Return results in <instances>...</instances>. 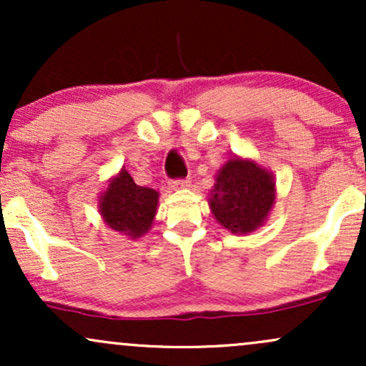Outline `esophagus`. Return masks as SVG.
<instances>
[{
    "label": "esophagus",
    "mask_w": 366,
    "mask_h": 366,
    "mask_svg": "<svg viewBox=\"0 0 366 366\" xmlns=\"http://www.w3.org/2000/svg\"><path fill=\"white\" fill-rule=\"evenodd\" d=\"M191 186V180L189 179H175L170 182V187L172 189H184V187H189Z\"/></svg>",
    "instance_id": "obj_1"
}]
</instances>
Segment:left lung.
<instances>
[{
    "label": "left lung",
    "instance_id": "left-lung-1",
    "mask_svg": "<svg viewBox=\"0 0 366 366\" xmlns=\"http://www.w3.org/2000/svg\"><path fill=\"white\" fill-rule=\"evenodd\" d=\"M274 199V177L253 162L232 158L218 172L208 203L225 229L247 234L263 224Z\"/></svg>",
    "mask_w": 366,
    "mask_h": 366
}]
</instances>
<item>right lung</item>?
I'll use <instances>...</instances> for the list:
<instances>
[{
	"label": "right lung",
	"mask_w": 366,
	"mask_h": 366,
	"mask_svg": "<svg viewBox=\"0 0 366 366\" xmlns=\"http://www.w3.org/2000/svg\"><path fill=\"white\" fill-rule=\"evenodd\" d=\"M158 207V192L134 182L127 170L113 179L102 196L99 212L113 230L132 239L141 237L153 224Z\"/></svg>",
	"instance_id": "right-lung-1"
}]
</instances>
